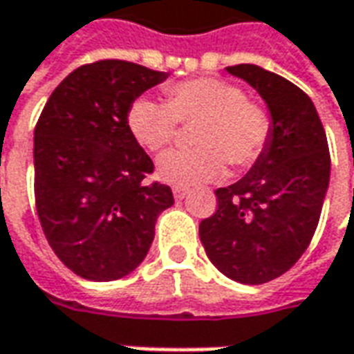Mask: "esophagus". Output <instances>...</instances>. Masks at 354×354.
<instances>
[{
	"instance_id": "34e87169",
	"label": "esophagus",
	"mask_w": 354,
	"mask_h": 354,
	"mask_svg": "<svg viewBox=\"0 0 354 354\" xmlns=\"http://www.w3.org/2000/svg\"><path fill=\"white\" fill-rule=\"evenodd\" d=\"M172 193H174V199H184L185 195L189 193V189L184 187V185H174V187H172Z\"/></svg>"
}]
</instances>
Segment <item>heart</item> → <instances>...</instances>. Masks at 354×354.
Segmentation results:
<instances>
[{"label":"heart","instance_id":"b5f03b06","mask_svg":"<svg viewBox=\"0 0 354 354\" xmlns=\"http://www.w3.org/2000/svg\"><path fill=\"white\" fill-rule=\"evenodd\" d=\"M169 102L140 96L127 111L132 138L147 151H162L174 142L178 121L201 119L193 134L199 147L165 153L157 172L170 184L214 182L227 174V162L248 169L258 161L271 138V117L245 91L230 81L201 77L170 85Z\"/></svg>","mask_w":354,"mask_h":354}]
</instances>
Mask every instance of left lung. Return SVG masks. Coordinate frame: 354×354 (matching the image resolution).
I'll return each mask as SVG.
<instances>
[{"instance_id": "left-lung-1", "label": "left lung", "mask_w": 354, "mask_h": 354, "mask_svg": "<svg viewBox=\"0 0 354 354\" xmlns=\"http://www.w3.org/2000/svg\"><path fill=\"white\" fill-rule=\"evenodd\" d=\"M225 70L263 98L271 138L245 176L216 189L218 208L199 237L231 281L263 284L286 273L315 235L330 182L328 140L315 104L294 83L256 64Z\"/></svg>"}]
</instances>
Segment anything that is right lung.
<instances>
[{
	"label": "right lung",
	"mask_w": 354,
	"mask_h": 354,
	"mask_svg": "<svg viewBox=\"0 0 354 354\" xmlns=\"http://www.w3.org/2000/svg\"><path fill=\"white\" fill-rule=\"evenodd\" d=\"M169 73L127 60L80 66L58 85L34 131L35 208L60 261L96 282L144 261L155 222L174 205L169 185L144 184L153 161L127 111Z\"/></svg>",
	"instance_id": "1"
}]
</instances>
